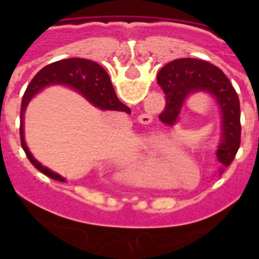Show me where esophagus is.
I'll use <instances>...</instances> for the list:
<instances>
[{
  "label": "esophagus",
  "mask_w": 259,
  "mask_h": 259,
  "mask_svg": "<svg viewBox=\"0 0 259 259\" xmlns=\"http://www.w3.org/2000/svg\"><path fill=\"white\" fill-rule=\"evenodd\" d=\"M139 120H140L141 123H145V124H149V123L152 122V116H150V115H140V118H139Z\"/></svg>",
  "instance_id": "esophagus-1"
}]
</instances>
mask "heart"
<instances>
[{"instance_id": "b5f03b06", "label": "heart", "mask_w": 259, "mask_h": 259, "mask_svg": "<svg viewBox=\"0 0 259 259\" xmlns=\"http://www.w3.org/2000/svg\"><path fill=\"white\" fill-rule=\"evenodd\" d=\"M180 149V143L175 139H168L164 136H152L148 145L144 148L143 152L131 162L128 171L135 176L149 175L158 159L164 154L176 152ZM176 159H182V154L176 153Z\"/></svg>"}]
</instances>
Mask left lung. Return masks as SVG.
Masks as SVG:
<instances>
[{"label":"left lung","mask_w":259,"mask_h":259,"mask_svg":"<svg viewBox=\"0 0 259 259\" xmlns=\"http://www.w3.org/2000/svg\"><path fill=\"white\" fill-rule=\"evenodd\" d=\"M157 81L166 95V106L159 119L167 125L179 120L189 96L197 92L211 96L221 111V135L215 154L222 166H230L240 148L241 123L239 96L223 71L206 61L182 58L163 66Z\"/></svg>","instance_id":"8db88e82"}]
</instances>
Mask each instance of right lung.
<instances>
[{"instance_id":"1","label":"right lung","mask_w":259,"mask_h":259,"mask_svg":"<svg viewBox=\"0 0 259 259\" xmlns=\"http://www.w3.org/2000/svg\"><path fill=\"white\" fill-rule=\"evenodd\" d=\"M50 85L70 87V88L77 91L81 96H84L91 104L95 105L96 107H100L101 110H113V111H122V113L127 114H131V110L119 101L113 88V84L110 81L109 75L96 62L83 58L62 59V61H57L45 66L44 68L38 71L35 77L31 80V83L28 84L24 96H23L19 128L22 148L26 152L29 162L38 171L52 179L65 182V178H62L57 172H53L48 167H44L40 162L36 161L24 141L23 119H24V111H26L27 105L38 92Z\"/></svg>"}]
</instances>
